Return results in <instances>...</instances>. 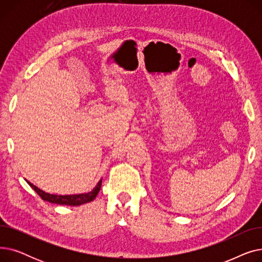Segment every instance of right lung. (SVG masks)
<instances>
[{
    "instance_id": "obj_1",
    "label": "right lung",
    "mask_w": 262,
    "mask_h": 262,
    "mask_svg": "<svg viewBox=\"0 0 262 262\" xmlns=\"http://www.w3.org/2000/svg\"><path fill=\"white\" fill-rule=\"evenodd\" d=\"M27 183H29V185L37 192V194L43 201L59 204V205H69V206H78V205L93 201L95 199V196L98 195L99 191L101 189V186H102V181H100L98 183V185L95 186V188L91 192H88V193L75 194V195H56V194L46 193L45 191L40 190L39 188H37L35 185L31 184L30 182H27Z\"/></svg>"
}]
</instances>
